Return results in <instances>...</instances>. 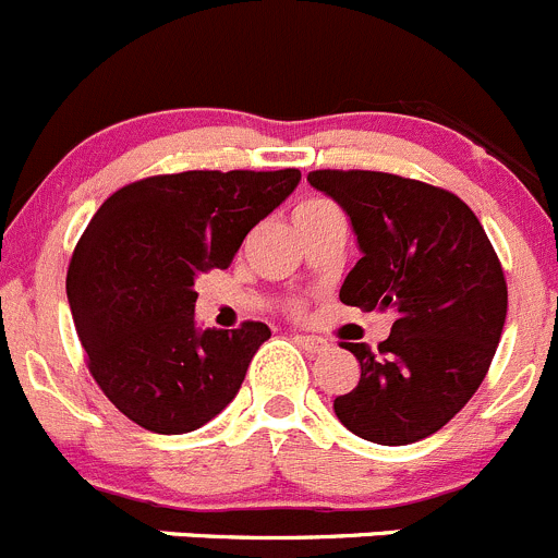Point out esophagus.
Masks as SVG:
<instances>
[{"instance_id":"34e87169","label":"esophagus","mask_w":558,"mask_h":558,"mask_svg":"<svg viewBox=\"0 0 558 558\" xmlns=\"http://www.w3.org/2000/svg\"><path fill=\"white\" fill-rule=\"evenodd\" d=\"M294 341L300 343L305 352H311V355H322V352L330 350V341L319 336H294Z\"/></svg>"}]
</instances>
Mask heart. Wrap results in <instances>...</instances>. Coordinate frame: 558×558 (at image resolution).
<instances>
[{"label":"heart","mask_w":558,"mask_h":558,"mask_svg":"<svg viewBox=\"0 0 558 558\" xmlns=\"http://www.w3.org/2000/svg\"><path fill=\"white\" fill-rule=\"evenodd\" d=\"M327 208H336V206H332V203H327V201H322V197H308V201H303L300 206L294 208V220L322 215V211H327Z\"/></svg>","instance_id":"1"}]
</instances>
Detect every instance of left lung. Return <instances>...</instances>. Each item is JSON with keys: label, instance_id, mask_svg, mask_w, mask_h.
<instances>
[{"label": "left lung", "instance_id": "1", "mask_svg": "<svg viewBox=\"0 0 558 558\" xmlns=\"http://www.w3.org/2000/svg\"><path fill=\"white\" fill-rule=\"evenodd\" d=\"M311 186L350 215L363 258L341 303L393 311L377 350L347 343L361 379L332 410L363 440L408 446L468 404L507 322V278L471 208L449 190L377 170H314Z\"/></svg>", "mask_w": 558, "mask_h": 558}]
</instances>
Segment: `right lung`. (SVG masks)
I'll return each instance as SVG.
<instances>
[{"instance_id":"add662e5","label":"right lung","mask_w":558,"mask_h":558,"mask_svg":"<svg viewBox=\"0 0 558 558\" xmlns=\"http://www.w3.org/2000/svg\"><path fill=\"white\" fill-rule=\"evenodd\" d=\"M300 184V170H186L134 181L76 242L65 291L104 397L156 435L201 429L231 404L264 322L197 330L195 280L228 269L244 236Z\"/></svg>"}]
</instances>
